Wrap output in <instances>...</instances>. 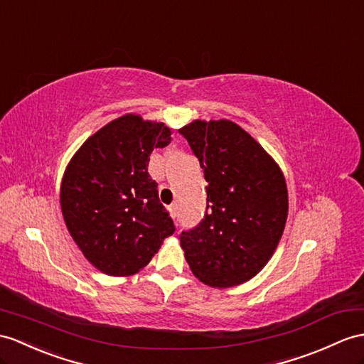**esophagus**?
<instances>
[{"mask_svg": "<svg viewBox=\"0 0 364 364\" xmlns=\"http://www.w3.org/2000/svg\"><path fill=\"white\" fill-rule=\"evenodd\" d=\"M168 210H170V215H171V218H176L177 213H176V205H174V203H173V205L168 207Z\"/></svg>", "mask_w": 364, "mask_h": 364, "instance_id": "1", "label": "esophagus"}]
</instances>
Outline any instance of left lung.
Masks as SVG:
<instances>
[{"label":"left lung","instance_id":"8db88e82","mask_svg":"<svg viewBox=\"0 0 364 364\" xmlns=\"http://www.w3.org/2000/svg\"><path fill=\"white\" fill-rule=\"evenodd\" d=\"M207 181V211L179 235L194 277L210 287L249 281L273 255L284 232V176L249 132L230 120H194L179 129Z\"/></svg>","mask_w":364,"mask_h":364}]
</instances>
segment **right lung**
<instances>
[{
    "mask_svg": "<svg viewBox=\"0 0 364 364\" xmlns=\"http://www.w3.org/2000/svg\"><path fill=\"white\" fill-rule=\"evenodd\" d=\"M171 141L164 123L123 115L95 132L69 162L60 203L85 258L111 277L134 274L174 233L148 173L149 154Z\"/></svg>",
    "mask_w": 364,
    "mask_h": 364,
    "instance_id": "add662e5",
    "label": "right lung"
}]
</instances>
